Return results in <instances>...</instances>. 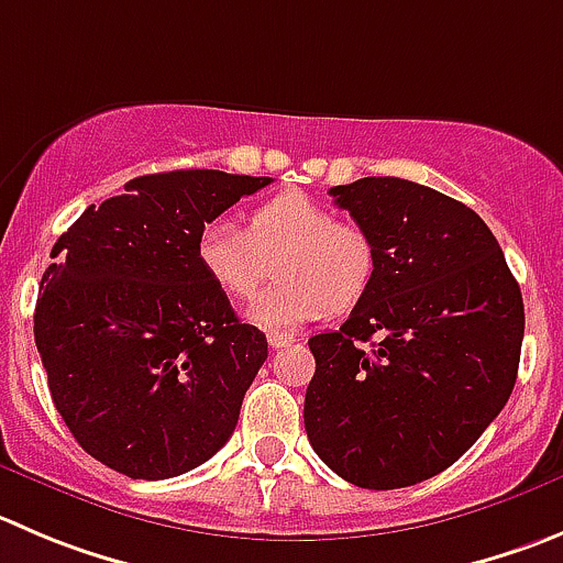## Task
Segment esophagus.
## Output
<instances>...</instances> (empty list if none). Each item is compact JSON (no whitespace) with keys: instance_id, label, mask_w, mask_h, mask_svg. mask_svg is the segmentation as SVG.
I'll list each match as a JSON object with an SVG mask.
<instances>
[{"instance_id":"34e87169","label":"esophagus","mask_w":563,"mask_h":563,"mask_svg":"<svg viewBox=\"0 0 563 563\" xmlns=\"http://www.w3.org/2000/svg\"><path fill=\"white\" fill-rule=\"evenodd\" d=\"M267 342H271V347H287L296 342V336L285 334V331H267Z\"/></svg>"}]
</instances>
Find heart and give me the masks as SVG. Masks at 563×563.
Wrapping results in <instances>:
<instances>
[{
	"mask_svg": "<svg viewBox=\"0 0 563 563\" xmlns=\"http://www.w3.org/2000/svg\"><path fill=\"white\" fill-rule=\"evenodd\" d=\"M276 255V285L249 307V318L265 329H296L329 309L356 307L376 273L371 234L301 190L256 205L245 216V232L229 218L198 229V267L234 301L254 296Z\"/></svg>",
	"mask_w": 563,
	"mask_h": 563,
	"instance_id": "obj_1",
	"label": "heart"
}]
</instances>
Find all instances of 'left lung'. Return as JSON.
I'll return each mask as SVG.
<instances>
[{
  "instance_id": "obj_1",
  "label": "left lung",
  "mask_w": 563,
  "mask_h": 563,
  "mask_svg": "<svg viewBox=\"0 0 563 563\" xmlns=\"http://www.w3.org/2000/svg\"><path fill=\"white\" fill-rule=\"evenodd\" d=\"M376 249L345 323L314 334L303 426L347 484L400 489L451 467L517 382L526 309L495 234L467 205L398 176L331 187Z\"/></svg>"
}]
</instances>
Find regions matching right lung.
<instances>
[{
    "label": "right lung",
    "instance_id": "obj_1",
    "mask_svg": "<svg viewBox=\"0 0 563 563\" xmlns=\"http://www.w3.org/2000/svg\"><path fill=\"white\" fill-rule=\"evenodd\" d=\"M271 176L168 170L90 205L52 249L35 345L85 453L163 481L216 456L267 358L196 262L198 229Z\"/></svg>",
    "mask_w": 563,
    "mask_h": 563
}]
</instances>
